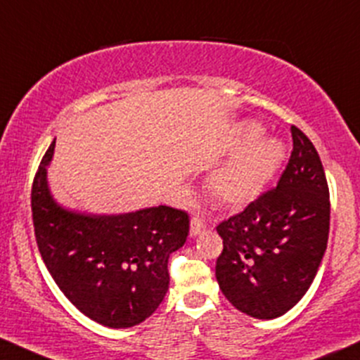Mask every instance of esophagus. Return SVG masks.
<instances>
[{"label":"esophagus","mask_w":360,"mask_h":360,"mask_svg":"<svg viewBox=\"0 0 360 360\" xmlns=\"http://www.w3.org/2000/svg\"><path fill=\"white\" fill-rule=\"evenodd\" d=\"M205 228H207L205 219L200 217V215H195V217H191V224H190V234H191V236H196V234H200L202 231H205Z\"/></svg>","instance_id":"34e87169"}]
</instances>
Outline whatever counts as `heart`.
I'll return each instance as SVG.
<instances>
[{"mask_svg":"<svg viewBox=\"0 0 360 360\" xmlns=\"http://www.w3.org/2000/svg\"><path fill=\"white\" fill-rule=\"evenodd\" d=\"M262 131L245 124L240 131L241 146L217 165L207 179L210 196L224 207H243L266 190L278 172L285 146L276 139H260Z\"/></svg>","mask_w":360,"mask_h":360,"instance_id":"obj_1","label":"heart"}]
</instances>
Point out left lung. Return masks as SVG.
I'll return each mask as SVG.
<instances>
[{
  "mask_svg": "<svg viewBox=\"0 0 360 360\" xmlns=\"http://www.w3.org/2000/svg\"><path fill=\"white\" fill-rule=\"evenodd\" d=\"M293 151L278 186L217 226L215 278L224 297L257 319H274L312 285L330 234V190L312 141L291 126Z\"/></svg>",
  "mask_w": 360,
  "mask_h": 360,
  "instance_id": "left-lung-1",
  "label": "left lung"
}]
</instances>
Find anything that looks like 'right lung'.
I'll return each instance as SVG.
<instances>
[{
    "label": "right lung",
    "mask_w": 360,
    "mask_h": 360,
    "mask_svg": "<svg viewBox=\"0 0 360 360\" xmlns=\"http://www.w3.org/2000/svg\"><path fill=\"white\" fill-rule=\"evenodd\" d=\"M44 153L30 193L34 234L51 278L84 316L131 328L157 310L169 290V257L186 243L190 217L158 205L120 215L60 207L48 190Z\"/></svg>",
    "instance_id": "add662e5"
}]
</instances>
